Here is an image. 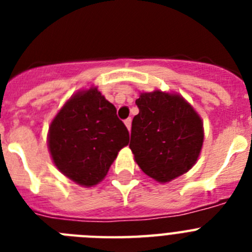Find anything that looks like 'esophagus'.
<instances>
[{"instance_id": "obj_1", "label": "esophagus", "mask_w": 252, "mask_h": 252, "mask_svg": "<svg viewBox=\"0 0 252 252\" xmlns=\"http://www.w3.org/2000/svg\"><path fill=\"white\" fill-rule=\"evenodd\" d=\"M131 122H132V120L131 119L125 120V125H126V127L128 128V131H131Z\"/></svg>"}]
</instances>
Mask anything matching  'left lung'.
<instances>
[{
  "mask_svg": "<svg viewBox=\"0 0 252 252\" xmlns=\"http://www.w3.org/2000/svg\"><path fill=\"white\" fill-rule=\"evenodd\" d=\"M130 149L141 170L158 182L184 174L197 161L203 124L180 95L155 91L136 99Z\"/></svg>",
  "mask_w": 252,
  "mask_h": 252,
  "instance_id": "left-lung-1",
  "label": "left lung"
}]
</instances>
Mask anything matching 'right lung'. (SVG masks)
<instances>
[{
    "label": "right lung",
    "instance_id": "right-lung-1",
    "mask_svg": "<svg viewBox=\"0 0 252 252\" xmlns=\"http://www.w3.org/2000/svg\"><path fill=\"white\" fill-rule=\"evenodd\" d=\"M130 141L116 107L97 88L69 99L49 130V149L64 175L92 187L106 177L119 151Z\"/></svg>",
    "mask_w": 252,
    "mask_h": 252
}]
</instances>
